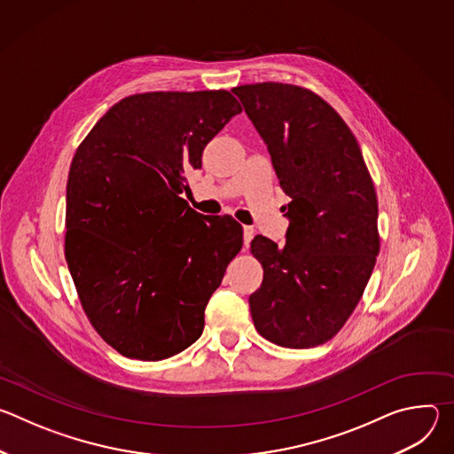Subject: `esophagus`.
<instances>
[{
    "label": "esophagus",
    "instance_id": "1",
    "mask_svg": "<svg viewBox=\"0 0 454 454\" xmlns=\"http://www.w3.org/2000/svg\"><path fill=\"white\" fill-rule=\"evenodd\" d=\"M242 231H244V246L247 247L249 242H251V239H253V235H254V230H253L251 226H244Z\"/></svg>",
    "mask_w": 454,
    "mask_h": 454
}]
</instances>
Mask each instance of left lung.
Wrapping results in <instances>:
<instances>
[{"mask_svg":"<svg viewBox=\"0 0 454 454\" xmlns=\"http://www.w3.org/2000/svg\"><path fill=\"white\" fill-rule=\"evenodd\" d=\"M231 91L291 198L286 244L251 240L264 268L251 317L268 341L310 348L341 331L370 280L379 254L375 188L356 137L321 97L282 82Z\"/></svg>","mask_w":454,"mask_h":454,"instance_id":"obj_1","label":"left lung"}]
</instances>
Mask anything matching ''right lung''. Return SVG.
<instances>
[{
  "mask_svg": "<svg viewBox=\"0 0 454 454\" xmlns=\"http://www.w3.org/2000/svg\"><path fill=\"white\" fill-rule=\"evenodd\" d=\"M240 111L224 90L125 97L72 160L64 254L93 329L125 357L161 361L203 334L242 228L192 210L184 172Z\"/></svg>",
  "mask_w": 454,
  "mask_h": 454,
  "instance_id": "1",
  "label": "right lung"
}]
</instances>
